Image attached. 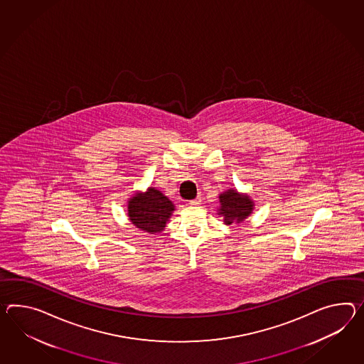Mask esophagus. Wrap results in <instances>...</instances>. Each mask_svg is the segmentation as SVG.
Returning a JSON list of instances; mask_svg holds the SVG:
<instances>
[{"mask_svg":"<svg viewBox=\"0 0 364 364\" xmlns=\"http://www.w3.org/2000/svg\"><path fill=\"white\" fill-rule=\"evenodd\" d=\"M201 203V197H197L195 200H192V201H189V205H192V206H195V205H198Z\"/></svg>","mask_w":364,"mask_h":364,"instance_id":"1","label":"esophagus"}]
</instances>
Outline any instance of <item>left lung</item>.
<instances>
[{
  "instance_id": "left-lung-1",
  "label": "left lung",
  "mask_w": 364,
  "mask_h": 364,
  "mask_svg": "<svg viewBox=\"0 0 364 364\" xmlns=\"http://www.w3.org/2000/svg\"><path fill=\"white\" fill-rule=\"evenodd\" d=\"M254 208V200L247 193H240L231 188L220 193V208L217 214L223 218L225 225H238L252 214Z\"/></svg>"
}]
</instances>
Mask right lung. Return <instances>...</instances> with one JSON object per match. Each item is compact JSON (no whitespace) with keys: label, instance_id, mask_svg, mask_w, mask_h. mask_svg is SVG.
Masks as SVG:
<instances>
[{"label":"right lung","instance_id":"obj_1","mask_svg":"<svg viewBox=\"0 0 364 364\" xmlns=\"http://www.w3.org/2000/svg\"><path fill=\"white\" fill-rule=\"evenodd\" d=\"M175 210V205L155 186L144 192H135L127 200V215L134 226L149 234L164 230Z\"/></svg>","mask_w":364,"mask_h":364}]
</instances>
